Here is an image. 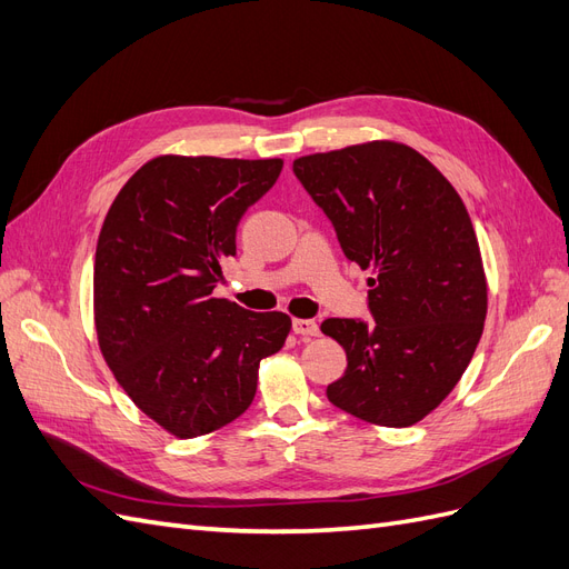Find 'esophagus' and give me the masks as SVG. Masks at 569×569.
<instances>
[{
    "label": "esophagus",
    "instance_id": "obj_1",
    "mask_svg": "<svg viewBox=\"0 0 569 569\" xmlns=\"http://www.w3.org/2000/svg\"><path fill=\"white\" fill-rule=\"evenodd\" d=\"M291 327H295V332L301 335V337H318V335H320V327H318L316 320L295 318V322H291Z\"/></svg>",
    "mask_w": 569,
    "mask_h": 569
}]
</instances>
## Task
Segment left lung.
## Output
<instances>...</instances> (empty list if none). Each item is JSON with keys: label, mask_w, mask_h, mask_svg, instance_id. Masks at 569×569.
I'll return each mask as SVG.
<instances>
[{"label": "left lung", "mask_w": 569, "mask_h": 569, "mask_svg": "<svg viewBox=\"0 0 569 569\" xmlns=\"http://www.w3.org/2000/svg\"><path fill=\"white\" fill-rule=\"evenodd\" d=\"M349 261L370 270L375 322L327 318L347 351L327 399L351 416L410 427L453 391L487 320V274L462 199L422 153L375 140L295 161Z\"/></svg>", "instance_id": "8db88e82"}]
</instances>
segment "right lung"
Here are the masks:
<instances>
[{
    "label": "right lung",
    "mask_w": 569,
    "mask_h": 569,
    "mask_svg": "<svg viewBox=\"0 0 569 569\" xmlns=\"http://www.w3.org/2000/svg\"><path fill=\"white\" fill-rule=\"evenodd\" d=\"M282 159L163 153L123 184L99 232L94 327L116 382L168 435L216 432L251 406L261 360L291 330L213 297L239 218Z\"/></svg>",
    "instance_id": "1"
}]
</instances>
